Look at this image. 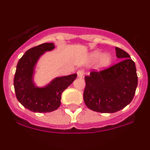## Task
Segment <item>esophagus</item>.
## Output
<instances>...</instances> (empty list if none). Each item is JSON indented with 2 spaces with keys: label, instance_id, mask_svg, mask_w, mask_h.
<instances>
[{
  "label": "esophagus",
  "instance_id": "esophagus-1",
  "mask_svg": "<svg viewBox=\"0 0 150 150\" xmlns=\"http://www.w3.org/2000/svg\"><path fill=\"white\" fill-rule=\"evenodd\" d=\"M84 74H85V72H84L83 70H79L77 71V75L79 76V78H82L84 76Z\"/></svg>",
  "mask_w": 150,
  "mask_h": 150
}]
</instances>
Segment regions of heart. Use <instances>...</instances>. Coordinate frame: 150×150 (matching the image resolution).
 Instances as JSON below:
<instances>
[{
	"instance_id": "heart-1",
	"label": "heart",
	"mask_w": 150,
	"mask_h": 150,
	"mask_svg": "<svg viewBox=\"0 0 150 150\" xmlns=\"http://www.w3.org/2000/svg\"><path fill=\"white\" fill-rule=\"evenodd\" d=\"M100 58L99 62V66L100 68H107L110 65L112 62V57L109 54H104L102 56V52L100 51H94L91 55V59L92 60H98Z\"/></svg>"
}]
</instances>
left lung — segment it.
Returning a JSON list of instances; mask_svg holds the SVG:
<instances>
[{
	"mask_svg": "<svg viewBox=\"0 0 150 150\" xmlns=\"http://www.w3.org/2000/svg\"><path fill=\"white\" fill-rule=\"evenodd\" d=\"M116 56L121 61L108 69L93 71L85 76L84 101L94 111L114 113L131 102L138 78L134 62L129 54L116 47Z\"/></svg>",
	"mask_w": 150,
	"mask_h": 150,
	"instance_id": "8db88e82",
	"label": "left lung"
}]
</instances>
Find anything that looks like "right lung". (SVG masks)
Instances as JSON below:
<instances>
[{"label":"right lung","mask_w":150,"mask_h":150,"mask_svg":"<svg viewBox=\"0 0 150 150\" xmlns=\"http://www.w3.org/2000/svg\"><path fill=\"white\" fill-rule=\"evenodd\" d=\"M55 48L53 43L46 42L33 47L19 60L13 85L17 100L24 108L33 112L47 113L56 110L61 104V95L77 77V74L58 77L49 85L39 88L33 82L36 62L45 52Z\"/></svg>","instance_id":"add662e5"}]
</instances>
